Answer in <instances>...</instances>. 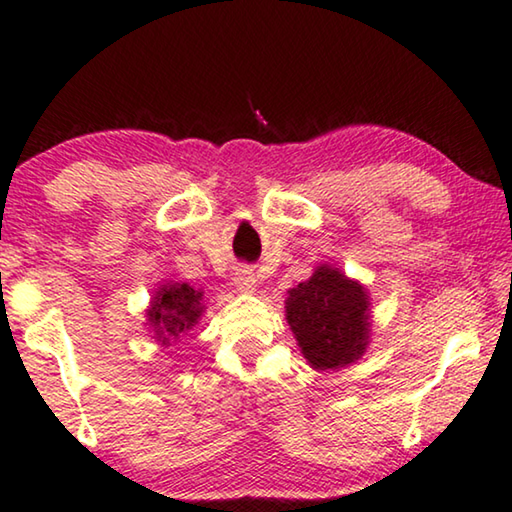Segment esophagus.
Wrapping results in <instances>:
<instances>
[{"label":"esophagus","mask_w":512,"mask_h":512,"mask_svg":"<svg viewBox=\"0 0 512 512\" xmlns=\"http://www.w3.org/2000/svg\"><path fill=\"white\" fill-rule=\"evenodd\" d=\"M233 283L240 293H254V288H256L254 270H251L249 265H238L233 272Z\"/></svg>","instance_id":"obj_1"}]
</instances>
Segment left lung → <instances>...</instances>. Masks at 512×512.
<instances>
[{
    "label": "left lung",
    "instance_id": "1",
    "mask_svg": "<svg viewBox=\"0 0 512 512\" xmlns=\"http://www.w3.org/2000/svg\"><path fill=\"white\" fill-rule=\"evenodd\" d=\"M286 320L316 371H336L357 361L371 338L366 288L332 265H320L309 281L288 290Z\"/></svg>",
    "mask_w": 512,
    "mask_h": 512
}]
</instances>
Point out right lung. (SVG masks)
<instances>
[{"mask_svg":"<svg viewBox=\"0 0 512 512\" xmlns=\"http://www.w3.org/2000/svg\"><path fill=\"white\" fill-rule=\"evenodd\" d=\"M203 295L187 283H167L155 290L146 318L155 338L162 345H171L199 322L203 313Z\"/></svg>","mask_w":512,"mask_h":512,"instance_id":"obj_1","label":"right lung"}]
</instances>
